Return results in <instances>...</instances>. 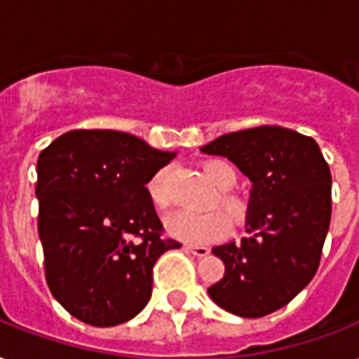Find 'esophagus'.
<instances>
[{
	"label": "esophagus",
	"mask_w": 359,
	"mask_h": 359,
	"mask_svg": "<svg viewBox=\"0 0 359 359\" xmlns=\"http://www.w3.org/2000/svg\"><path fill=\"white\" fill-rule=\"evenodd\" d=\"M186 250L191 251L194 255L197 257H205L210 253V250H208L207 245H197V244H186Z\"/></svg>",
	"instance_id": "esophagus-1"
}]
</instances>
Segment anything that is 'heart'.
<instances>
[{
    "label": "heart",
    "mask_w": 359,
    "mask_h": 359,
    "mask_svg": "<svg viewBox=\"0 0 359 359\" xmlns=\"http://www.w3.org/2000/svg\"><path fill=\"white\" fill-rule=\"evenodd\" d=\"M203 171L210 182H212L219 194V205L229 212L233 219H242L248 212V205L242 197H236L225 190H231L236 182L235 169L229 163L222 160H210L203 163ZM169 169L158 171L147 184L149 199L158 208H165L171 201L169 196ZM165 229L173 238L182 240L186 244H208L214 240L222 238L231 231V219L222 210H208V212H190V210H177L169 214L165 219Z\"/></svg>",
    "instance_id": "b5f03b06"
}]
</instances>
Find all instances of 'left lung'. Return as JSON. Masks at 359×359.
Returning <instances> with one entry per match:
<instances>
[{
  "label": "left lung",
  "mask_w": 359,
  "mask_h": 359,
  "mask_svg": "<svg viewBox=\"0 0 359 359\" xmlns=\"http://www.w3.org/2000/svg\"><path fill=\"white\" fill-rule=\"evenodd\" d=\"M201 152L227 158L251 180L248 236L212 250L225 273L208 296L244 318L278 311L317 273L332 218L328 163L313 137L283 126L219 135Z\"/></svg>",
  "instance_id": "8db88e82"
}]
</instances>
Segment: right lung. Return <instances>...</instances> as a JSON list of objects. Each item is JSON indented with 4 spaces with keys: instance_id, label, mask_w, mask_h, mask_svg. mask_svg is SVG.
<instances>
[{
    "instance_id": "add662e5",
    "label": "right lung",
    "mask_w": 359,
    "mask_h": 359,
    "mask_svg": "<svg viewBox=\"0 0 359 359\" xmlns=\"http://www.w3.org/2000/svg\"><path fill=\"white\" fill-rule=\"evenodd\" d=\"M177 152L115 130H72L39 154V236L48 287L78 320L117 326L151 300L162 238L147 182Z\"/></svg>"
}]
</instances>
